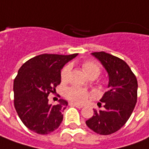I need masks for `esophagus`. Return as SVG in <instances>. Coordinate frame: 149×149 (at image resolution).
<instances>
[{"label":"esophagus","instance_id":"34e87169","mask_svg":"<svg viewBox=\"0 0 149 149\" xmlns=\"http://www.w3.org/2000/svg\"><path fill=\"white\" fill-rule=\"evenodd\" d=\"M69 106H71V107H77V108H79V109H81V108L83 107V105L74 103V102H70V103H69Z\"/></svg>","mask_w":149,"mask_h":149}]
</instances>
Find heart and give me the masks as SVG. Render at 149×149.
Returning <instances> with one entry per match:
<instances>
[{
  "label": "heart",
  "instance_id": "heart-1",
  "mask_svg": "<svg viewBox=\"0 0 149 149\" xmlns=\"http://www.w3.org/2000/svg\"><path fill=\"white\" fill-rule=\"evenodd\" d=\"M82 68L89 77H94L96 78L101 73L102 68L100 64L94 61H85L82 64ZM72 71L71 64H67L61 71V81L64 82L68 81L70 78ZM92 94L87 89L79 87L77 85L71 86L65 90V97L71 102L75 103L83 104L86 102L91 97Z\"/></svg>",
  "mask_w": 149,
  "mask_h": 149
}]
</instances>
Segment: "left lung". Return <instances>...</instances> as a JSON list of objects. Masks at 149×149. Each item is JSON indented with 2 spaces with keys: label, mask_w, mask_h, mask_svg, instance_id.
Wrapping results in <instances>:
<instances>
[{
  "label": "left lung",
  "mask_w": 149,
  "mask_h": 149,
  "mask_svg": "<svg viewBox=\"0 0 149 149\" xmlns=\"http://www.w3.org/2000/svg\"><path fill=\"white\" fill-rule=\"evenodd\" d=\"M92 55L107 69L110 89L100 100L103 110H93L94 114L85 123L97 134L111 135L125 124L136 107L137 79L128 64L120 58L104 52H93ZM98 106L102 107V103L99 102Z\"/></svg>",
  "instance_id": "1"
}]
</instances>
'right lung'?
<instances>
[{"instance_id": "obj_1", "label": "right lung", "mask_w": 149, "mask_h": 149, "mask_svg": "<svg viewBox=\"0 0 149 149\" xmlns=\"http://www.w3.org/2000/svg\"><path fill=\"white\" fill-rule=\"evenodd\" d=\"M77 56L42 54L19 68L13 81V103L22 122L32 132L47 135L60 127L67 101L60 99L52 105L47 97L60 84L62 68Z\"/></svg>"}]
</instances>
